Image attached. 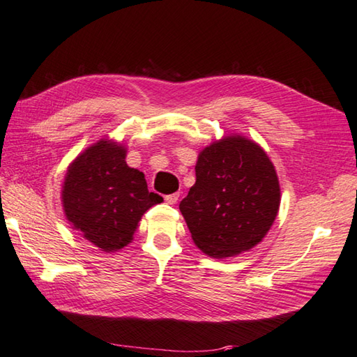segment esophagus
Returning <instances> with one entry per match:
<instances>
[{
  "label": "esophagus",
  "mask_w": 357,
  "mask_h": 357,
  "mask_svg": "<svg viewBox=\"0 0 357 357\" xmlns=\"http://www.w3.org/2000/svg\"><path fill=\"white\" fill-rule=\"evenodd\" d=\"M165 200H166V204H169V205H174V204H176V202L178 200V192H174V194H167V196H165Z\"/></svg>",
  "instance_id": "34e87169"
}]
</instances>
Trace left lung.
I'll return each instance as SVG.
<instances>
[{
	"instance_id": "1",
	"label": "left lung",
	"mask_w": 357,
	"mask_h": 357,
	"mask_svg": "<svg viewBox=\"0 0 357 357\" xmlns=\"http://www.w3.org/2000/svg\"><path fill=\"white\" fill-rule=\"evenodd\" d=\"M281 190L264 149L228 135L202 149L196 183L180 202L191 238L208 257L224 259L264 239L280 210Z\"/></svg>"
}]
</instances>
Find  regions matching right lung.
Listing matches in <instances>:
<instances>
[{
    "label": "right lung",
    "instance_id": "right-lung-1",
    "mask_svg": "<svg viewBox=\"0 0 357 357\" xmlns=\"http://www.w3.org/2000/svg\"><path fill=\"white\" fill-rule=\"evenodd\" d=\"M127 147L100 138L71 161L62 185L66 220L105 253L133 241L138 222L163 197L149 192L144 174L126 163Z\"/></svg>",
    "mask_w": 357,
    "mask_h": 357
}]
</instances>
